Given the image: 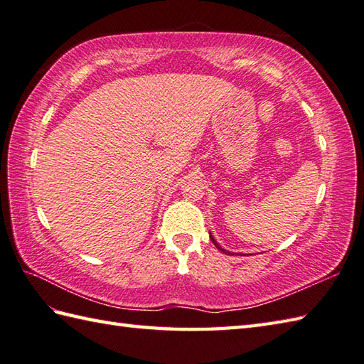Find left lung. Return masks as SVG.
Returning <instances> with one entry per match:
<instances>
[{"label": "left lung", "instance_id": "1", "mask_svg": "<svg viewBox=\"0 0 364 364\" xmlns=\"http://www.w3.org/2000/svg\"><path fill=\"white\" fill-rule=\"evenodd\" d=\"M210 237H211V241H213V244L215 245V247H218V249L220 250V252H223V253H225V255H233V253H231V252H228V250H225V249H222V247L218 244V241H215V239L213 237V235L210 233Z\"/></svg>", "mask_w": 364, "mask_h": 364}]
</instances>
